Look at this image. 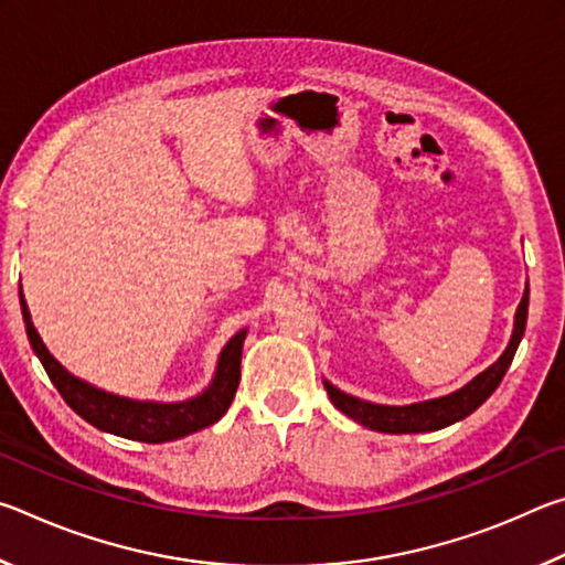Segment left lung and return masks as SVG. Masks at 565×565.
<instances>
[{
    "instance_id": "8db88e82",
    "label": "left lung",
    "mask_w": 565,
    "mask_h": 565,
    "mask_svg": "<svg viewBox=\"0 0 565 565\" xmlns=\"http://www.w3.org/2000/svg\"><path fill=\"white\" fill-rule=\"evenodd\" d=\"M525 319H529V289H525L523 299L519 303V311H515V323H513V337L509 349L503 351V356L478 374L471 384H466L461 391H456L451 396L444 398H434V401H424V404H411V406H379V404H369V401H361L356 396H349L339 391L337 386H331L329 381H323L327 386V394L331 398V404L339 411H343L349 418L359 420L361 426L374 428V431L381 434H420V431H438L448 424H456V420L466 418L468 414L483 404L489 398L509 371L511 361L515 356V349L523 339L525 331Z\"/></svg>"
}]
</instances>
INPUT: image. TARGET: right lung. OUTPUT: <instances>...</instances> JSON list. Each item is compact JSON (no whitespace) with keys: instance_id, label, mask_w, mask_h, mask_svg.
<instances>
[{"instance_id":"obj_1","label":"right lung","mask_w":565,"mask_h":565,"mask_svg":"<svg viewBox=\"0 0 565 565\" xmlns=\"http://www.w3.org/2000/svg\"><path fill=\"white\" fill-rule=\"evenodd\" d=\"M19 303H22L26 337H30L32 349L36 356H40L46 376L52 379V384L60 391L66 404H70L84 420L97 426L99 431H109L114 436L134 438V441L145 444H164L216 424V420L226 414V408L232 406L238 388V379H242V343L246 331H238L236 337L226 343L222 359H218V369L212 386H209L202 396L181 401V404H149V401L119 398L114 394H107V391L84 384L79 379H74L70 371H64L60 363L54 361L52 353L46 351L42 343L40 333H36L30 319V309H26L22 286H19Z\"/></svg>"}]
</instances>
